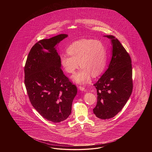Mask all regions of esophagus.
Masks as SVG:
<instances>
[{
  "mask_svg": "<svg viewBox=\"0 0 152 152\" xmlns=\"http://www.w3.org/2000/svg\"><path fill=\"white\" fill-rule=\"evenodd\" d=\"M79 89L81 91L85 90V88L84 86H79Z\"/></svg>",
  "mask_w": 152,
  "mask_h": 152,
  "instance_id": "1",
  "label": "esophagus"
}]
</instances>
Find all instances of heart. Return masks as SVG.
Returning <instances> with one entry per match:
<instances>
[{
	"label": "heart",
	"instance_id": "1",
	"mask_svg": "<svg viewBox=\"0 0 152 152\" xmlns=\"http://www.w3.org/2000/svg\"><path fill=\"white\" fill-rule=\"evenodd\" d=\"M67 55H62L60 63L65 71L74 74L80 66V71L73 77L78 83H86L91 75L96 77L103 71L107 63V49L103 43L94 39H81L72 43L67 49Z\"/></svg>",
	"mask_w": 152,
	"mask_h": 152
}]
</instances>
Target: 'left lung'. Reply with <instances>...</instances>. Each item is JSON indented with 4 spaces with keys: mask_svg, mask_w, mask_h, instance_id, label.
Returning <instances> with one entry per match:
<instances>
[{
    "mask_svg": "<svg viewBox=\"0 0 152 152\" xmlns=\"http://www.w3.org/2000/svg\"><path fill=\"white\" fill-rule=\"evenodd\" d=\"M111 39L113 56L106 72L94 84L96 88L97 102L93 109L100 119L113 118L122 109L133 88L132 60L126 49L113 36Z\"/></svg>",
    "mask_w": 152,
    "mask_h": 152,
    "instance_id": "left-lung-1",
    "label": "left lung"
}]
</instances>
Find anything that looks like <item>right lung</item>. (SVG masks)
<instances>
[{"instance_id":"obj_1","label":"right lung","mask_w":152,"mask_h":152,"mask_svg":"<svg viewBox=\"0 0 152 152\" xmlns=\"http://www.w3.org/2000/svg\"><path fill=\"white\" fill-rule=\"evenodd\" d=\"M67 36L60 34L36 43L24 66V84L30 103L43 117L54 123L68 118L77 93V86L62 71L60 57L54 48Z\"/></svg>"}]
</instances>
